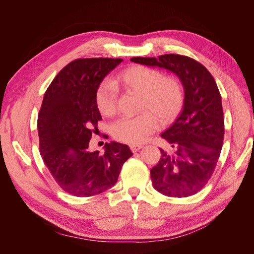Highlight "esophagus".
Returning <instances> with one entry per match:
<instances>
[{
  "label": "esophagus",
  "mask_w": 254,
  "mask_h": 254,
  "mask_svg": "<svg viewBox=\"0 0 254 254\" xmlns=\"http://www.w3.org/2000/svg\"><path fill=\"white\" fill-rule=\"evenodd\" d=\"M143 147L142 145H130V149H131L132 152H136L139 149H141Z\"/></svg>",
  "instance_id": "1"
}]
</instances>
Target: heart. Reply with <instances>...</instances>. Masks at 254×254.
<instances>
[{
  "label": "heart",
  "mask_w": 254,
  "mask_h": 254,
  "mask_svg": "<svg viewBox=\"0 0 254 254\" xmlns=\"http://www.w3.org/2000/svg\"><path fill=\"white\" fill-rule=\"evenodd\" d=\"M118 86L139 94L137 112L134 118H125L112 126L114 139L136 145L145 142L156 131L159 122L170 124L182 109L184 92L181 80L173 74H163L156 67L132 65L123 70L115 79ZM117 87L104 80L96 89L95 104L107 118L117 113Z\"/></svg>",
  "instance_id": "1"
}]
</instances>
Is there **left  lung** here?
<instances>
[{
    "label": "left lung",
    "mask_w": 254,
    "mask_h": 254,
    "mask_svg": "<svg viewBox=\"0 0 254 254\" xmlns=\"http://www.w3.org/2000/svg\"><path fill=\"white\" fill-rule=\"evenodd\" d=\"M133 63L164 67L180 78L183 110L161 134L175 152L160 148L161 158L150 170L152 186L170 197H189L201 190L212 177L224 143L225 120L220 92L212 74L197 60L178 54L133 57Z\"/></svg>",
    "instance_id": "left-lung-1"
}]
</instances>
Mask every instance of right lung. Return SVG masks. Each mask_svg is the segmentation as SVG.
I'll list each match as a JSON object with an SVG mask.
<instances>
[{"label":"right lung","instance_id":"right-lung-1","mask_svg":"<svg viewBox=\"0 0 254 254\" xmlns=\"http://www.w3.org/2000/svg\"><path fill=\"white\" fill-rule=\"evenodd\" d=\"M121 58H79L53 79L38 114V135L43 162L66 193L89 197L112 188L122 166L132 156L125 144L106 143L105 153L89 143L102 120L95 104L99 83Z\"/></svg>","mask_w":254,"mask_h":254}]
</instances>
